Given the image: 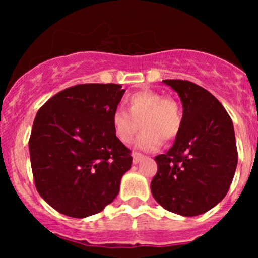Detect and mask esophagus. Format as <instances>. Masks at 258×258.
<instances>
[{"label": "esophagus", "instance_id": "1", "mask_svg": "<svg viewBox=\"0 0 258 258\" xmlns=\"http://www.w3.org/2000/svg\"><path fill=\"white\" fill-rule=\"evenodd\" d=\"M132 156H133V164H138V162L141 161V159H143V155H142L141 153H137V152L133 153Z\"/></svg>", "mask_w": 258, "mask_h": 258}]
</instances>
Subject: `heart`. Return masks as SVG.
Here are the masks:
<instances>
[{
	"label": "heart",
	"mask_w": 258,
	"mask_h": 258,
	"mask_svg": "<svg viewBox=\"0 0 258 258\" xmlns=\"http://www.w3.org/2000/svg\"><path fill=\"white\" fill-rule=\"evenodd\" d=\"M128 111L116 108L111 114V125L115 136L122 143H131L139 130L137 147L144 150H155L165 142L178 136L183 123V112L178 100L164 97L160 92L142 90L126 98Z\"/></svg>",
	"instance_id": "1"
}]
</instances>
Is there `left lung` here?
Returning <instances> with one entry per match:
<instances>
[{
  "instance_id": "obj_1",
  "label": "left lung",
  "mask_w": 258,
  "mask_h": 258,
  "mask_svg": "<svg viewBox=\"0 0 258 258\" xmlns=\"http://www.w3.org/2000/svg\"><path fill=\"white\" fill-rule=\"evenodd\" d=\"M178 93L183 123L173 146L155 156L152 194L173 214L193 217L226 197L238 164L230 116L209 91L186 80H164Z\"/></svg>"
}]
</instances>
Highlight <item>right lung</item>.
<instances>
[{
  "mask_svg": "<svg viewBox=\"0 0 258 258\" xmlns=\"http://www.w3.org/2000/svg\"><path fill=\"white\" fill-rule=\"evenodd\" d=\"M84 84L60 91L38 109L29 150L38 194L74 218L98 214L119 194L131 150L115 136L111 114L125 90Z\"/></svg>",
  "mask_w": 258,
  "mask_h": 258,
  "instance_id": "obj_1",
  "label": "right lung"
}]
</instances>
